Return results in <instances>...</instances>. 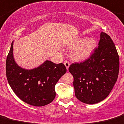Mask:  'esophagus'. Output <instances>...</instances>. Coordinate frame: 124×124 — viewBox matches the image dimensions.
Returning a JSON list of instances; mask_svg holds the SVG:
<instances>
[{
  "instance_id": "1",
  "label": "esophagus",
  "mask_w": 124,
  "mask_h": 124,
  "mask_svg": "<svg viewBox=\"0 0 124 124\" xmlns=\"http://www.w3.org/2000/svg\"><path fill=\"white\" fill-rule=\"evenodd\" d=\"M63 63H64V65H65L66 69H67V70H68L69 66H70V62H69L68 61H65L64 62H63Z\"/></svg>"
}]
</instances>
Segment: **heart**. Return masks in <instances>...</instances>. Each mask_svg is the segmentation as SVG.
Returning <instances> with one entry per match:
<instances>
[{"instance_id": "1", "label": "heart", "mask_w": 124, "mask_h": 124, "mask_svg": "<svg viewBox=\"0 0 124 124\" xmlns=\"http://www.w3.org/2000/svg\"><path fill=\"white\" fill-rule=\"evenodd\" d=\"M97 46V41L93 37L87 39L79 37L70 44V48H74L71 52V58L75 61H81L89 58Z\"/></svg>"}]
</instances>
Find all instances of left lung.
<instances>
[{"label": "left lung", "instance_id": "left-lung-1", "mask_svg": "<svg viewBox=\"0 0 124 124\" xmlns=\"http://www.w3.org/2000/svg\"><path fill=\"white\" fill-rule=\"evenodd\" d=\"M119 70V58L115 44L109 35L101 32L99 47L90 58L69 67L74 77L76 97L87 104L105 99L116 82Z\"/></svg>", "mask_w": 124, "mask_h": 124}]
</instances>
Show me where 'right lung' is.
Here are the masks:
<instances>
[{
	"instance_id": "add662e5",
	"label": "right lung",
	"mask_w": 124,
	"mask_h": 124,
	"mask_svg": "<svg viewBox=\"0 0 124 124\" xmlns=\"http://www.w3.org/2000/svg\"><path fill=\"white\" fill-rule=\"evenodd\" d=\"M66 72L63 63L56 64L50 61L32 70L22 68L14 60L12 43L6 59V77L15 94L24 102L35 106L51 103L56 96V84Z\"/></svg>"
}]
</instances>
